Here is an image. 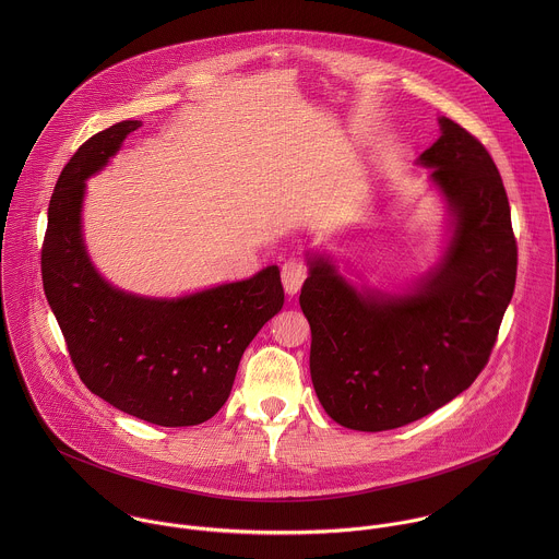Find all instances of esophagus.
<instances>
[{
    "mask_svg": "<svg viewBox=\"0 0 559 559\" xmlns=\"http://www.w3.org/2000/svg\"><path fill=\"white\" fill-rule=\"evenodd\" d=\"M306 277H308V266L301 260L290 258L288 262H284V266H282V284H284L288 295H297L301 290Z\"/></svg>",
    "mask_w": 559,
    "mask_h": 559,
    "instance_id": "34e87169",
    "label": "esophagus"
}]
</instances>
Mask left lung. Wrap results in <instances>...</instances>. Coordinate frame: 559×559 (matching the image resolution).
Listing matches in <instances>:
<instances>
[{
    "mask_svg": "<svg viewBox=\"0 0 559 559\" xmlns=\"http://www.w3.org/2000/svg\"><path fill=\"white\" fill-rule=\"evenodd\" d=\"M415 160L448 209L435 266L402 293L353 286L308 251L301 310L322 408L344 428L381 432L463 394L486 366L516 282V240L497 165L454 120Z\"/></svg>",
    "mask_w": 559,
    "mask_h": 559,
    "instance_id": "8db88e82",
    "label": "left lung"
}]
</instances>
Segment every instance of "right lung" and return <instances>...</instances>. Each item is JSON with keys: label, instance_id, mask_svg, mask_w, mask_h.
I'll list each match as a JSON object with an SVG mask.
<instances>
[{"label": "right lung", "instance_id": "obj_1", "mask_svg": "<svg viewBox=\"0 0 559 559\" xmlns=\"http://www.w3.org/2000/svg\"><path fill=\"white\" fill-rule=\"evenodd\" d=\"M140 127L122 120L92 135L62 169L49 202L43 286L92 394L157 426H195L226 404L240 357L282 310L284 288L275 264L174 299L120 290L96 271L81 228L85 180Z\"/></svg>", "mask_w": 559, "mask_h": 559}]
</instances>
